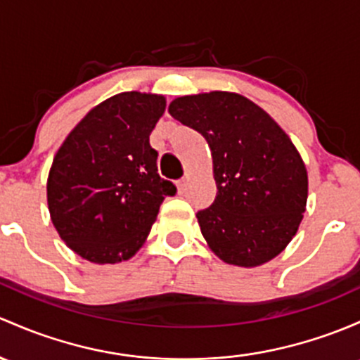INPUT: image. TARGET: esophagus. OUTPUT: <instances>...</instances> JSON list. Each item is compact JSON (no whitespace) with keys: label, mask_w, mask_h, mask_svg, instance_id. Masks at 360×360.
<instances>
[{"label":"esophagus","mask_w":360,"mask_h":360,"mask_svg":"<svg viewBox=\"0 0 360 360\" xmlns=\"http://www.w3.org/2000/svg\"><path fill=\"white\" fill-rule=\"evenodd\" d=\"M186 183H188L186 177H183V179L177 181V191H179V193H184V190H186Z\"/></svg>","instance_id":"34e87169"}]
</instances>
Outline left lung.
I'll list each match as a JSON object with an SVG mask.
<instances>
[{
	"label": "left lung",
	"instance_id": "left-lung-1",
	"mask_svg": "<svg viewBox=\"0 0 360 360\" xmlns=\"http://www.w3.org/2000/svg\"><path fill=\"white\" fill-rule=\"evenodd\" d=\"M169 113L209 143L217 195L196 214L212 252L226 264L269 262L297 234L307 205V169L266 110L229 91L176 98Z\"/></svg>",
	"mask_w": 360,
	"mask_h": 360
}]
</instances>
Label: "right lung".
Segmentation results:
<instances>
[{
	"instance_id": "1",
	"label": "right lung",
	"mask_w": 360,
	"mask_h": 360,
	"mask_svg": "<svg viewBox=\"0 0 360 360\" xmlns=\"http://www.w3.org/2000/svg\"><path fill=\"white\" fill-rule=\"evenodd\" d=\"M162 94L126 91L101 101L69 132L46 183L51 222L67 247L94 264L129 260L176 186L158 176L150 134Z\"/></svg>"
}]
</instances>
